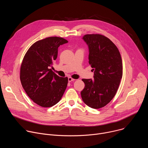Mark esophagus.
Listing matches in <instances>:
<instances>
[{
  "label": "esophagus",
  "mask_w": 148,
  "mask_h": 148,
  "mask_svg": "<svg viewBox=\"0 0 148 148\" xmlns=\"http://www.w3.org/2000/svg\"><path fill=\"white\" fill-rule=\"evenodd\" d=\"M68 79H69V82H70L73 81H74V80H75V79L73 78H72V77H69V78H68Z\"/></svg>",
  "instance_id": "34e87169"
}]
</instances>
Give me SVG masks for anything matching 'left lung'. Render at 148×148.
<instances>
[{"instance_id": "obj_1", "label": "left lung", "mask_w": 148, "mask_h": 148, "mask_svg": "<svg viewBox=\"0 0 148 148\" xmlns=\"http://www.w3.org/2000/svg\"><path fill=\"white\" fill-rule=\"evenodd\" d=\"M89 47V64L94 79H82L85 87L82 99L88 107L99 109L114 97L122 77V61L119 50L108 37L99 34L83 37Z\"/></svg>"}]
</instances>
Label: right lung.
Instances as JSON below:
<instances>
[{"label": "right lung", "instance_id": "right-lung-1", "mask_svg": "<svg viewBox=\"0 0 148 148\" xmlns=\"http://www.w3.org/2000/svg\"><path fill=\"white\" fill-rule=\"evenodd\" d=\"M67 42L60 37H47L35 42L24 56L20 67V81L29 98L40 107L56 105L67 88L68 77H59L50 67L57 59L58 47Z\"/></svg>", "mask_w": 148, "mask_h": 148}]
</instances>
